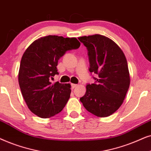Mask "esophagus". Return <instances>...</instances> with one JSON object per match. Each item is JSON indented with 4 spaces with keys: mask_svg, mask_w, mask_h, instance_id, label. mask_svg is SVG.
Wrapping results in <instances>:
<instances>
[{
    "mask_svg": "<svg viewBox=\"0 0 151 151\" xmlns=\"http://www.w3.org/2000/svg\"><path fill=\"white\" fill-rule=\"evenodd\" d=\"M77 84H74V83H72V84H71V88H72V89H74V88L77 87Z\"/></svg>",
    "mask_w": 151,
    "mask_h": 151,
    "instance_id": "34e87169",
    "label": "esophagus"
}]
</instances>
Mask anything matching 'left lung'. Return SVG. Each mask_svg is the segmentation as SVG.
Returning a JSON list of instances; mask_svg holds the SVG:
<instances>
[{
  "label": "left lung",
  "mask_w": 151,
  "mask_h": 151,
  "mask_svg": "<svg viewBox=\"0 0 151 151\" xmlns=\"http://www.w3.org/2000/svg\"><path fill=\"white\" fill-rule=\"evenodd\" d=\"M87 48L89 71L97 74L88 83L80 101L94 115L113 114L123 103L130 86L128 63L124 52L111 39L99 35L78 38Z\"/></svg>",
  "instance_id": "obj_1"
}]
</instances>
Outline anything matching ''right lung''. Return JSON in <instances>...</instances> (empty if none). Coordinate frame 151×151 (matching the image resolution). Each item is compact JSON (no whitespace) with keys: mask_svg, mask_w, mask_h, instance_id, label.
I'll use <instances>...</instances> for the list:
<instances>
[{"mask_svg":"<svg viewBox=\"0 0 151 151\" xmlns=\"http://www.w3.org/2000/svg\"><path fill=\"white\" fill-rule=\"evenodd\" d=\"M81 43L76 38L47 36L34 41L22 57L19 83L22 94L36 115L49 118L61 111L69 99V83L52 84L59 74L58 61L67 51L77 50Z\"/></svg>","mask_w":151,"mask_h":151,"instance_id":"obj_1","label":"right lung"}]
</instances>
